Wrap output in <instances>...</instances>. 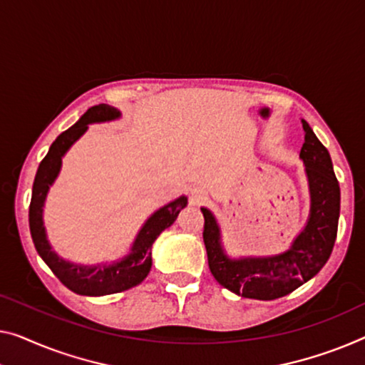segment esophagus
Listing matches in <instances>:
<instances>
[{"instance_id": "1", "label": "esophagus", "mask_w": 365, "mask_h": 365, "mask_svg": "<svg viewBox=\"0 0 365 365\" xmlns=\"http://www.w3.org/2000/svg\"><path fill=\"white\" fill-rule=\"evenodd\" d=\"M193 200L197 201V203H201V201L205 200V193L203 192H198V190H195V192H193Z\"/></svg>"}]
</instances>
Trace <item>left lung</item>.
Wrapping results in <instances>:
<instances>
[{
	"label": "left lung",
	"instance_id": "left-lung-1",
	"mask_svg": "<svg viewBox=\"0 0 365 365\" xmlns=\"http://www.w3.org/2000/svg\"><path fill=\"white\" fill-rule=\"evenodd\" d=\"M304 139L300 157L307 165L312 192L308 225L287 252L275 257H226L220 242V227L213 215L201 208L205 217L203 241L211 274L220 284L244 298L275 300L308 282L323 269L333 252L339 220V183L329 152L303 121Z\"/></svg>",
	"mask_w": 365,
	"mask_h": 365
}]
</instances>
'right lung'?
Returning <instances> with one entry per match:
<instances>
[{
  "instance_id": "add662e5",
  "label": "right lung",
  "mask_w": 365,
  "mask_h": 365,
  "mask_svg": "<svg viewBox=\"0 0 365 365\" xmlns=\"http://www.w3.org/2000/svg\"><path fill=\"white\" fill-rule=\"evenodd\" d=\"M119 118L116 108L108 105L91 106L78 123L58 135L53 140L47 155L37 168L34 185H32V197L29 205V230L34 242L36 251L39 252L43 262L53 272L62 284L78 295L86 297H103L129 290L139 285L148 277L152 265V244L159 235L168 226L173 225L180 210L187 205V198L180 197L170 205L160 208L157 213L152 215L143 230L135 237L130 254L123 260L113 265H98V267H86V265H75L65 262L56 252H52L46 239V231L42 225V206L46 195L52 182L56 180L58 170H61L62 155L67 149L85 133L90 123L110 121V119Z\"/></svg>"
}]
</instances>
